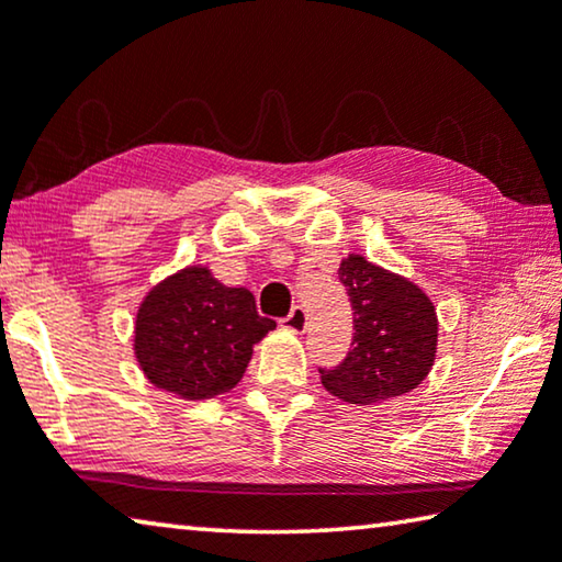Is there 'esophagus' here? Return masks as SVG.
Wrapping results in <instances>:
<instances>
[{
  "label": "esophagus",
  "instance_id": "34e87169",
  "mask_svg": "<svg viewBox=\"0 0 562 562\" xmlns=\"http://www.w3.org/2000/svg\"><path fill=\"white\" fill-rule=\"evenodd\" d=\"M282 325L288 327V329H292V333H302V329L307 327V313H305V307H300V305L292 307L290 315L282 319Z\"/></svg>",
  "mask_w": 562,
  "mask_h": 562
}]
</instances>
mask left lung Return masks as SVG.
<instances>
[{
  "instance_id": "1",
  "label": "left lung",
  "mask_w": 562,
  "mask_h": 562,
  "mask_svg": "<svg viewBox=\"0 0 562 562\" xmlns=\"http://www.w3.org/2000/svg\"><path fill=\"white\" fill-rule=\"evenodd\" d=\"M340 282L352 305L350 352L319 368L327 393L352 405H372L415 390L438 350V315L430 297L405 278L360 255L342 260Z\"/></svg>"
}]
</instances>
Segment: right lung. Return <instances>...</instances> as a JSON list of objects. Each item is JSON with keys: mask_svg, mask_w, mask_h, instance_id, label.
<instances>
[{"mask_svg": "<svg viewBox=\"0 0 562 562\" xmlns=\"http://www.w3.org/2000/svg\"><path fill=\"white\" fill-rule=\"evenodd\" d=\"M274 329L252 292L227 288L207 267H184L147 292L135 323V355L155 387L207 400L243 380L255 342Z\"/></svg>", "mask_w": 562, "mask_h": 562, "instance_id": "obj_1", "label": "right lung"}]
</instances>
